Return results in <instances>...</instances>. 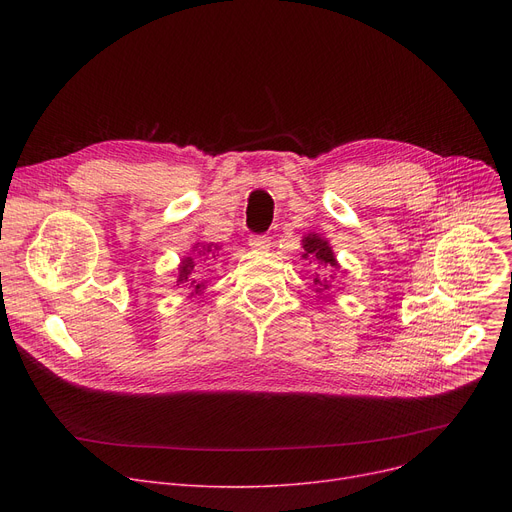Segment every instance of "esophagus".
<instances>
[{
  "instance_id": "34e87169",
  "label": "esophagus",
  "mask_w": 512,
  "mask_h": 512,
  "mask_svg": "<svg viewBox=\"0 0 512 512\" xmlns=\"http://www.w3.org/2000/svg\"><path fill=\"white\" fill-rule=\"evenodd\" d=\"M270 245H272V242H270V238H267V236H251L249 238V247L253 249V251H267V249H270Z\"/></svg>"
}]
</instances>
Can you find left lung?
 Segmentation results:
<instances>
[{"label":"left lung","instance_id":"1","mask_svg":"<svg viewBox=\"0 0 512 512\" xmlns=\"http://www.w3.org/2000/svg\"><path fill=\"white\" fill-rule=\"evenodd\" d=\"M303 259L309 263H315V276H313V286L317 292H330L336 284H332L334 276L326 278L332 270H338V261L334 257V251L330 247V242L326 238H321L319 234L311 232L303 236Z\"/></svg>","mask_w":512,"mask_h":512}]
</instances>
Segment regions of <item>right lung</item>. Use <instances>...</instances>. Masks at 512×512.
I'll list each match as a JSON object with an SVG mask.
<instances>
[{
    "label": "right lung",
    "mask_w": 512,
    "mask_h": 512,
    "mask_svg": "<svg viewBox=\"0 0 512 512\" xmlns=\"http://www.w3.org/2000/svg\"><path fill=\"white\" fill-rule=\"evenodd\" d=\"M201 246L202 249L199 250L198 247ZM213 249L218 251V245H197L193 247V251H197V255L201 257V255H209L211 253V257H215V253H213ZM197 255H193V257H184L182 261H180V265H178V282L180 284H188V288H193V292H191V297L193 294H201L203 292V288H205V282H201V265H199V261H197ZM207 259V257H205Z\"/></svg>",
    "instance_id": "right-lung-1"
}]
</instances>
